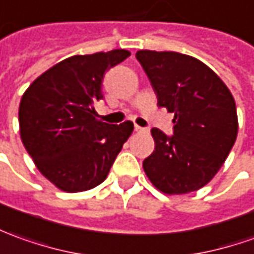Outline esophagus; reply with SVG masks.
<instances>
[{"instance_id":"esophagus-1","label":"esophagus","mask_w":254,"mask_h":254,"mask_svg":"<svg viewBox=\"0 0 254 254\" xmlns=\"http://www.w3.org/2000/svg\"><path fill=\"white\" fill-rule=\"evenodd\" d=\"M134 130H136V132H144L146 129H144V127H139V125H134Z\"/></svg>"}]
</instances>
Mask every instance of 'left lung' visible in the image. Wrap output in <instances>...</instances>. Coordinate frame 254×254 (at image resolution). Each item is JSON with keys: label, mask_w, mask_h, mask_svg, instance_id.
Masks as SVG:
<instances>
[{"label": "left lung", "mask_w": 254, "mask_h": 254, "mask_svg": "<svg viewBox=\"0 0 254 254\" xmlns=\"http://www.w3.org/2000/svg\"><path fill=\"white\" fill-rule=\"evenodd\" d=\"M157 94L174 113V136L153 127L154 151L143 170L160 192L185 194L207 185L225 163L238 134L234 96L218 75L190 55L136 53Z\"/></svg>", "instance_id": "obj_1"}]
</instances>
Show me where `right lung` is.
<instances>
[{"label": "right lung", "instance_id": "obj_1", "mask_svg": "<svg viewBox=\"0 0 254 254\" xmlns=\"http://www.w3.org/2000/svg\"><path fill=\"white\" fill-rule=\"evenodd\" d=\"M130 55L127 50L73 55L46 70L23 93L19 105L20 139L37 170L64 192L93 189L108 175L133 132L127 121L97 120L105 72Z\"/></svg>", "mask_w": 254, "mask_h": 254}]
</instances>
